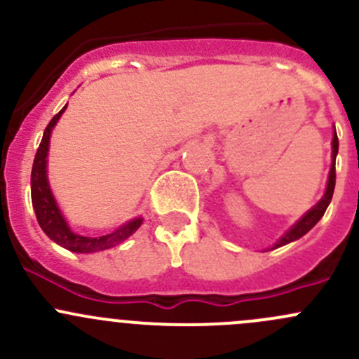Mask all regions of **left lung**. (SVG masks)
I'll use <instances>...</instances> for the list:
<instances>
[{
  "label": "left lung",
  "mask_w": 359,
  "mask_h": 359,
  "mask_svg": "<svg viewBox=\"0 0 359 359\" xmlns=\"http://www.w3.org/2000/svg\"><path fill=\"white\" fill-rule=\"evenodd\" d=\"M337 153H339V139H337V132H335V126H334V139H332V165H330V173H328L327 191H325L323 198H321V200L318 201L316 205L313 206V208L307 210V212L304 213V215L300 217V219L297 220L295 224H293L290 229H288L287 233H285L283 236H281L280 240H278L276 243L273 245V247L267 248V250L280 248V247H283V245H288V243H292V241L299 240V238H302L304 234L309 233V231L313 229V227L316 226L318 222H320V219L325 215V212H327L328 205H330L332 196H334V189H335V158H337ZM267 250H266V252H267Z\"/></svg>",
  "instance_id": "1"
}]
</instances>
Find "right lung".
<instances>
[{
	"label": "right lung",
	"mask_w": 359,
	"mask_h": 359,
	"mask_svg": "<svg viewBox=\"0 0 359 359\" xmlns=\"http://www.w3.org/2000/svg\"><path fill=\"white\" fill-rule=\"evenodd\" d=\"M66 107L67 104L57 112L52 118V121L48 123V126L45 128V133H43L41 144H39L38 151H36L31 172L32 208H34L36 219H38V224L43 229V233H45L50 240L55 241L57 245H60V247H64L69 250V252L74 253L102 252V250L112 248L116 247V245L123 243L126 238L132 236V234L139 229L144 219L142 217H135V219L128 220L126 224L119 226L118 229H114L109 234H104V236H83V234L74 233V231L69 227L66 217L60 212L59 203H57L52 189H50L48 170H46V165H48L50 137H52L53 128H55L57 121H59L60 116L64 114Z\"/></svg>",
	"instance_id": "obj_1"
}]
</instances>
